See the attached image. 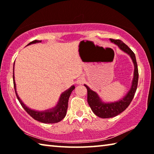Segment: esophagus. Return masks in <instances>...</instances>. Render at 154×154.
I'll use <instances>...</instances> for the list:
<instances>
[{"label":"esophagus","mask_w":154,"mask_h":154,"mask_svg":"<svg viewBox=\"0 0 154 154\" xmlns=\"http://www.w3.org/2000/svg\"><path fill=\"white\" fill-rule=\"evenodd\" d=\"M83 82H84V79H83V78H79L77 81V83L78 84H82Z\"/></svg>","instance_id":"obj_1"}]
</instances>
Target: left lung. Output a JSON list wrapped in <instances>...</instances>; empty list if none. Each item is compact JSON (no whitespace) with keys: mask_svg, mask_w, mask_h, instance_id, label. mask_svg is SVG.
<instances>
[{"mask_svg":"<svg viewBox=\"0 0 154 154\" xmlns=\"http://www.w3.org/2000/svg\"><path fill=\"white\" fill-rule=\"evenodd\" d=\"M111 43L118 45V48L123 51L131 58L132 62L134 64V76L132 81L131 87L128 92L126 93L123 98L115 102L105 103L103 101L100 96L94 91L91 90L87 85L84 84L88 90V103L90 105L91 109L96 116L101 118H111L118 116L122 112H123L131 103L134 98V94L136 92L138 79H139V72H138V66L136 60V57L134 52L128 47L126 44L122 42L121 40H115L110 38L109 39Z\"/></svg>","mask_w":154,"mask_h":154,"instance_id":"8db88e82","label":"left lung"}]
</instances>
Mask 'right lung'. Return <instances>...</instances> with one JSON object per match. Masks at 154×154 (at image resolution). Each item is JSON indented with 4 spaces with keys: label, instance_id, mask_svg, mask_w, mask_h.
I'll return each mask as SVG.
<instances>
[{
    "label": "right lung",
    "instance_id": "add662e5",
    "mask_svg": "<svg viewBox=\"0 0 154 154\" xmlns=\"http://www.w3.org/2000/svg\"><path fill=\"white\" fill-rule=\"evenodd\" d=\"M41 41L35 40L32 41V42L28 43L27 45H31V44L41 43ZM14 65H15V63L14 64V75H13L15 92V94H16V96L18 99V100H19L21 105L22 106V107L24 109V110L26 111L32 118L35 119V120H37L38 122H42V123H45V124L57 123V122H60L62 119H64V117L66 116V115L69 98L70 97V96H71L72 91L75 88V85H72L71 88H69V89L66 90V91H64V92H62L61 94L58 103H57L56 106H54V107L47 109V110H45V111H41L35 110V109H32L28 107V106H27L24 103H23V101L21 100V98L19 97V96L17 94V92L16 91V84H15V82Z\"/></svg>",
    "mask_w": 154,
    "mask_h": 154
}]
</instances>
